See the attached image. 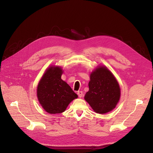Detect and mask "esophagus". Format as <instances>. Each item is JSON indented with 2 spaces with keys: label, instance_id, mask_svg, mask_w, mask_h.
<instances>
[{
  "label": "esophagus",
  "instance_id": "esophagus-1",
  "mask_svg": "<svg viewBox=\"0 0 153 153\" xmlns=\"http://www.w3.org/2000/svg\"><path fill=\"white\" fill-rule=\"evenodd\" d=\"M77 95L79 96V98H81L82 97V95H83V93L82 91H78L77 92Z\"/></svg>",
  "mask_w": 153,
  "mask_h": 153
}]
</instances>
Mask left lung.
<instances>
[{
  "label": "left lung",
  "mask_w": 153,
  "mask_h": 153,
  "mask_svg": "<svg viewBox=\"0 0 153 153\" xmlns=\"http://www.w3.org/2000/svg\"><path fill=\"white\" fill-rule=\"evenodd\" d=\"M89 90L84 99L96 113L103 114L115 108L120 98V89L113 74L105 67L99 66L92 71Z\"/></svg>",
  "instance_id": "1"
}]
</instances>
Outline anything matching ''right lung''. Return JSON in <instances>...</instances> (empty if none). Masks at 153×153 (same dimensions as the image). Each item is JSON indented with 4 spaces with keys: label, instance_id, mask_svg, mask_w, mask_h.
I'll list each match as a JSON object with an SVG mask.
<instances>
[{
    "label": "right lung",
    "instance_id": "right-lung-1",
    "mask_svg": "<svg viewBox=\"0 0 153 153\" xmlns=\"http://www.w3.org/2000/svg\"><path fill=\"white\" fill-rule=\"evenodd\" d=\"M62 72L61 67H50L37 87L38 101L45 110L51 114L62 113L69 103L78 97L71 87L61 79Z\"/></svg>",
    "mask_w": 153,
    "mask_h": 153
}]
</instances>
